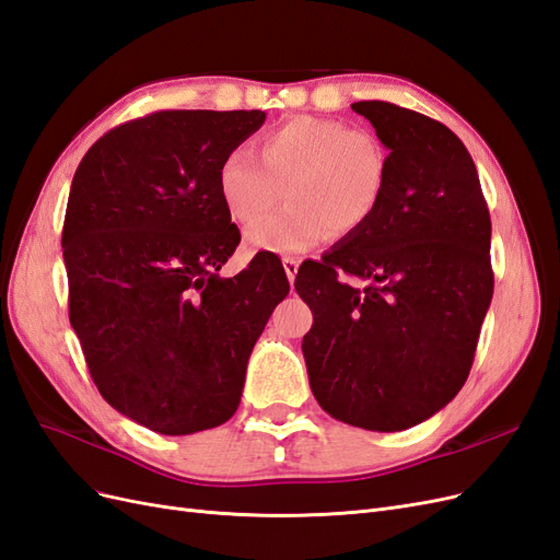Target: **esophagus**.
Segmentation results:
<instances>
[{"instance_id": "1", "label": "esophagus", "mask_w": 560, "mask_h": 560, "mask_svg": "<svg viewBox=\"0 0 560 560\" xmlns=\"http://www.w3.org/2000/svg\"><path fill=\"white\" fill-rule=\"evenodd\" d=\"M282 266H284L287 278H290V282H294V278H296V273H299L301 261H299L296 257H282Z\"/></svg>"}]
</instances>
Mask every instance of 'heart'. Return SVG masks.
Returning a JSON list of instances; mask_svg holds the SVG:
<instances>
[{
	"label": "heart",
	"mask_w": 560,
	"mask_h": 560,
	"mask_svg": "<svg viewBox=\"0 0 560 560\" xmlns=\"http://www.w3.org/2000/svg\"><path fill=\"white\" fill-rule=\"evenodd\" d=\"M387 161L376 138L336 118L296 114L259 138V156L235 147L219 163L217 194L245 226L260 221L285 186L291 206L247 231L257 252H303L338 233L360 231L385 189Z\"/></svg>",
	"instance_id": "heart-1"
}]
</instances>
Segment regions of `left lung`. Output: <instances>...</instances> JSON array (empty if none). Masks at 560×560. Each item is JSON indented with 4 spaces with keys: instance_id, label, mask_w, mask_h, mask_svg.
<instances>
[{
    "instance_id": "1",
    "label": "left lung",
    "mask_w": 560,
    "mask_h": 560,
    "mask_svg": "<svg viewBox=\"0 0 560 560\" xmlns=\"http://www.w3.org/2000/svg\"><path fill=\"white\" fill-rule=\"evenodd\" d=\"M352 109L387 149L374 217L294 287L313 311L303 360L317 404L371 432L432 418L460 393L493 299L490 214L455 132L381 100ZM343 275L374 279L360 291Z\"/></svg>"
}]
</instances>
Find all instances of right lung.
I'll use <instances>...</instances> for the list:
<instances>
[{
  "label": "right lung",
  "instance_id": "add662e5",
  "mask_svg": "<svg viewBox=\"0 0 560 560\" xmlns=\"http://www.w3.org/2000/svg\"><path fill=\"white\" fill-rule=\"evenodd\" d=\"M264 121L261 109L156 112L103 135L74 173L62 226L72 329L100 395L159 434L235 413L252 348L290 294L270 252L219 278L241 243L219 163Z\"/></svg>",
  "mask_w": 560,
  "mask_h": 560
}]
</instances>
